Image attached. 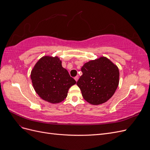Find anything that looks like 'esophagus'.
Listing matches in <instances>:
<instances>
[{
  "label": "esophagus",
  "mask_w": 150,
  "mask_h": 150,
  "mask_svg": "<svg viewBox=\"0 0 150 150\" xmlns=\"http://www.w3.org/2000/svg\"><path fill=\"white\" fill-rule=\"evenodd\" d=\"M78 79H79V77H78V76H76V77H74V79L76 80V82H77V81H78Z\"/></svg>",
  "instance_id": "34e87169"
}]
</instances>
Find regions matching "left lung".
Instances as JSON below:
<instances>
[{
	"label": "left lung",
	"instance_id": "obj_1",
	"mask_svg": "<svg viewBox=\"0 0 150 150\" xmlns=\"http://www.w3.org/2000/svg\"><path fill=\"white\" fill-rule=\"evenodd\" d=\"M83 75L77 82L82 96L89 103L98 105L110 99L119 84L120 72L116 66L104 57L86 63Z\"/></svg>",
	"mask_w": 150,
	"mask_h": 150
}]
</instances>
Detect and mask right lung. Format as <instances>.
Masks as SVG:
<instances>
[{"mask_svg":"<svg viewBox=\"0 0 150 150\" xmlns=\"http://www.w3.org/2000/svg\"><path fill=\"white\" fill-rule=\"evenodd\" d=\"M30 78L39 96L54 104L64 101L68 90L76 83L57 57L44 56L39 59L31 71Z\"/></svg>","mask_w":150,"mask_h":150,"instance_id":"right-lung-1","label":"right lung"}]
</instances>
